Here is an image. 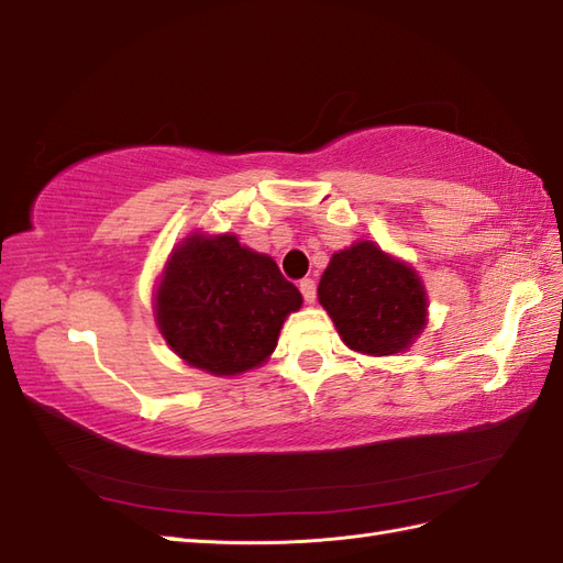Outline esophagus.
I'll return each instance as SVG.
<instances>
[{
	"mask_svg": "<svg viewBox=\"0 0 563 563\" xmlns=\"http://www.w3.org/2000/svg\"><path fill=\"white\" fill-rule=\"evenodd\" d=\"M298 289H301L306 303L316 301V282L313 279H301V282H298Z\"/></svg>",
	"mask_w": 563,
	"mask_h": 563,
	"instance_id": "esophagus-1",
	"label": "esophagus"
}]
</instances>
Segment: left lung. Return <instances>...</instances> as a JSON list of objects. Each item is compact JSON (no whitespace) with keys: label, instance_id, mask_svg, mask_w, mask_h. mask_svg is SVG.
I'll use <instances>...</instances> for the list:
<instances>
[{"label":"left lung","instance_id":"obj_1","mask_svg":"<svg viewBox=\"0 0 563 563\" xmlns=\"http://www.w3.org/2000/svg\"><path fill=\"white\" fill-rule=\"evenodd\" d=\"M318 301L354 352L386 357L406 352L428 323V296L416 269L360 240L332 255Z\"/></svg>","mask_w":563,"mask_h":563}]
</instances>
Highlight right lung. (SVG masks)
<instances>
[{
	"instance_id": "obj_1",
	"label": "right lung",
	"mask_w": 563,
	"mask_h": 563,
	"mask_svg": "<svg viewBox=\"0 0 563 563\" xmlns=\"http://www.w3.org/2000/svg\"><path fill=\"white\" fill-rule=\"evenodd\" d=\"M301 303V291L272 257L240 245L231 233H194L167 260L155 320L189 366L235 376L269 357L286 316Z\"/></svg>"
}]
</instances>
